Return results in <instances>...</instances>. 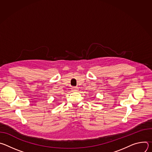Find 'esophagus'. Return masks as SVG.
Returning <instances> with one entry per match:
<instances>
[{
  "mask_svg": "<svg viewBox=\"0 0 152 152\" xmlns=\"http://www.w3.org/2000/svg\"><path fill=\"white\" fill-rule=\"evenodd\" d=\"M72 91H77V87H76V86H75V87H73L72 88Z\"/></svg>",
  "mask_w": 152,
  "mask_h": 152,
  "instance_id": "obj_1",
  "label": "esophagus"
}]
</instances>
